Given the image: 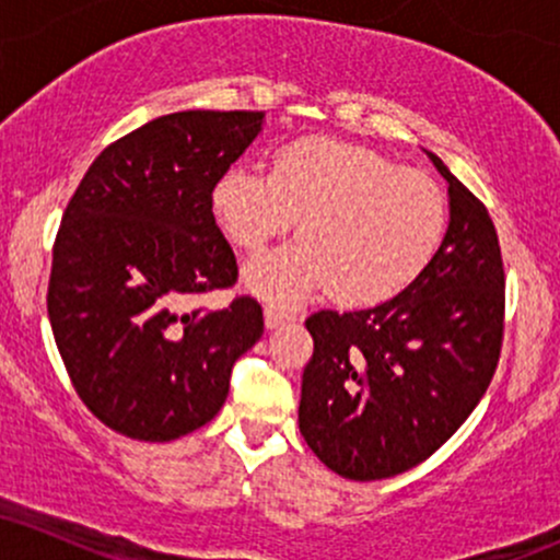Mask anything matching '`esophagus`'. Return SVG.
Masks as SVG:
<instances>
[{"instance_id":"esophagus-1","label":"esophagus","mask_w":560,"mask_h":560,"mask_svg":"<svg viewBox=\"0 0 560 560\" xmlns=\"http://www.w3.org/2000/svg\"><path fill=\"white\" fill-rule=\"evenodd\" d=\"M294 318H298V316H294L292 311H287V307L266 305V326H268V329H273V326L287 324V320H294Z\"/></svg>"}]
</instances>
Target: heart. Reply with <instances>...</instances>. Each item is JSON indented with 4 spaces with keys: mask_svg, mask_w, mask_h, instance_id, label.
<instances>
[{
    "mask_svg": "<svg viewBox=\"0 0 560 560\" xmlns=\"http://www.w3.org/2000/svg\"><path fill=\"white\" fill-rule=\"evenodd\" d=\"M213 213L244 253L266 249L300 218L302 240L247 266L255 292L298 300L329 287L339 302L376 305L434 258L447 199L427 173L369 147L305 137L281 144L268 173L231 165L213 189Z\"/></svg>",
    "mask_w": 560,
    "mask_h": 560,
    "instance_id": "obj_1",
    "label": "heart"
}]
</instances>
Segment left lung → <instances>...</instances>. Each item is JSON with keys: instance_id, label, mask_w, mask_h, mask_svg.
<instances>
[{"instance_id": "left-lung-1", "label": "left lung", "mask_w": 560, "mask_h": 560, "mask_svg": "<svg viewBox=\"0 0 560 560\" xmlns=\"http://www.w3.org/2000/svg\"><path fill=\"white\" fill-rule=\"evenodd\" d=\"M450 226L429 266L369 311L305 320L300 432L339 477L371 481L423 464L490 387L505 329V271L487 208L440 158Z\"/></svg>"}]
</instances>
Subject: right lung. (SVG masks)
Instances as JSON below:
<instances>
[{"mask_svg":"<svg viewBox=\"0 0 560 560\" xmlns=\"http://www.w3.org/2000/svg\"><path fill=\"white\" fill-rule=\"evenodd\" d=\"M260 110H186L150 120L96 155L52 247L47 311L70 382L118 434L171 442L205 427L262 307L191 300L240 279L213 189L258 137Z\"/></svg>","mask_w":560,"mask_h":560,"instance_id":"right-lung-1","label":"right lung"}]
</instances>
